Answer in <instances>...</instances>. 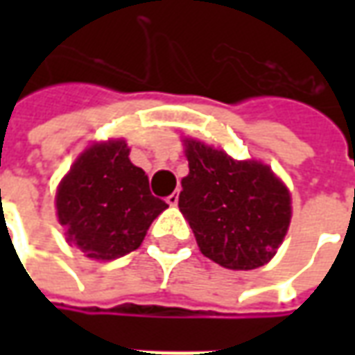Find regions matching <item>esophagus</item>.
Instances as JSON below:
<instances>
[{
    "mask_svg": "<svg viewBox=\"0 0 355 355\" xmlns=\"http://www.w3.org/2000/svg\"><path fill=\"white\" fill-rule=\"evenodd\" d=\"M167 203H169L171 207H175L178 203V192H173L171 196H167Z\"/></svg>",
    "mask_w": 355,
    "mask_h": 355,
    "instance_id": "34e87169",
    "label": "esophagus"
}]
</instances>
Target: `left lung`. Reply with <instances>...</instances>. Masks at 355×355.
<instances>
[{
    "instance_id": "left-lung-1",
    "label": "left lung",
    "mask_w": 355,
    "mask_h": 355,
    "mask_svg": "<svg viewBox=\"0 0 355 355\" xmlns=\"http://www.w3.org/2000/svg\"><path fill=\"white\" fill-rule=\"evenodd\" d=\"M184 146L190 173L178 207L200 251L228 270L264 266L289 230L287 186L261 162H238L193 139Z\"/></svg>"
}]
</instances>
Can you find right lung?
I'll use <instances>...</instances> for the list:
<instances>
[{
  "label": "right lung",
  "mask_w": 355,
  "mask_h": 355,
  "mask_svg": "<svg viewBox=\"0 0 355 355\" xmlns=\"http://www.w3.org/2000/svg\"><path fill=\"white\" fill-rule=\"evenodd\" d=\"M66 241L93 261H114L139 249L167 203L154 198L144 171L132 165L121 139L96 142L73 162L57 190Z\"/></svg>",
  "instance_id": "1"
}]
</instances>
